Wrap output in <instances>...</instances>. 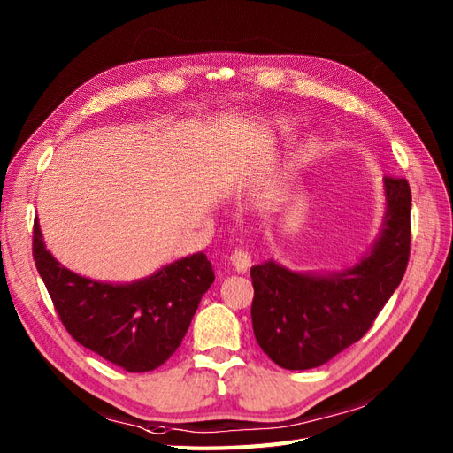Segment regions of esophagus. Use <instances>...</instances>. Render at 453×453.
I'll use <instances>...</instances> for the list:
<instances>
[{
  "mask_svg": "<svg viewBox=\"0 0 453 453\" xmlns=\"http://www.w3.org/2000/svg\"><path fill=\"white\" fill-rule=\"evenodd\" d=\"M229 259H231L233 267H235L241 273L246 271L248 267H250V264H252V256H250V252H248V248H244V246H237L235 250H233Z\"/></svg>",
  "mask_w": 453,
  "mask_h": 453,
  "instance_id": "obj_1",
  "label": "esophagus"
}]
</instances>
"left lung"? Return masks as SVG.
<instances>
[{"instance_id": "1", "label": "left lung", "mask_w": 453, "mask_h": 453, "mask_svg": "<svg viewBox=\"0 0 453 453\" xmlns=\"http://www.w3.org/2000/svg\"><path fill=\"white\" fill-rule=\"evenodd\" d=\"M388 211L380 239L344 273H291L274 261L250 269L252 327L259 348L289 371L327 363L367 333L401 284L411 257L412 194L406 179L386 177Z\"/></svg>"}]
</instances>
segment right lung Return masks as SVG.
<instances>
[{
	"mask_svg": "<svg viewBox=\"0 0 453 453\" xmlns=\"http://www.w3.org/2000/svg\"><path fill=\"white\" fill-rule=\"evenodd\" d=\"M32 252L67 333L127 372L154 371L177 352L201 297L214 282L211 261L203 252L134 284L84 279L47 252L37 218Z\"/></svg>",
	"mask_w": 453,
	"mask_h": 453,
	"instance_id": "add662e5",
	"label": "right lung"
}]
</instances>
